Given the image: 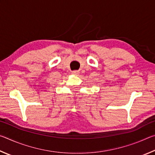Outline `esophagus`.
Here are the masks:
<instances>
[{
	"mask_svg": "<svg viewBox=\"0 0 155 155\" xmlns=\"http://www.w3.org/2000/svg\"><path fill=\"white\" fill-rule=\"evenodd\" d=\"M79 71L78 70H74V71L72 72V74H74V75H78V74H79Z\"/></svg>",
	"mask_w": 155,
	"mask_h": 155,
	"instance_id": "34e87169",
	"label": "esophagus"
}]
</instances>
